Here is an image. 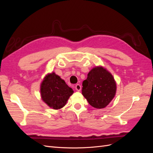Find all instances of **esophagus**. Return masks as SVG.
<instances>
[{
	"mask_svg": "<svg viewBox=\"0 0 153 153\" xmlns=\"http://www.w3.org/2000/svg\"><path fill=\"white\" fill-rule=\"evenodd\" d=\"M75 89L78 91H80L81 90V85L80 84H76L75 85Z\"/></svg>",
	"mask_w": 153,
	"mask_h": 153,
	"instance_id": "1",
	"label": "esophagus"
}]
</instances>
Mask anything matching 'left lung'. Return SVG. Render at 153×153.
I'll return each instance as SVG.
<instances>
[{
    "label": "left lung",
    "instance_id": "left-lung-1",
    "mask_svg": "<svg viewBox=\"0 0 153 153\" xmlns=\"http://www.w3.org/2000/svg\"><path fill=\"white\" fill-rule=\"evenodd\" d=\"M82 94L96 108H103L114 98L116 83L113 76L103 67H96L82 83Z\"/></svg>",
    "mask_w": 153,
    "mask_h": 153
}]
</instances>
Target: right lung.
Instances as JSON below:
<instances>
[{
	"instance_id": "1",
	"label": "right lung",
	"mask_w": 153,
	"mask_h": 153,
	"mask_svg": "<svg viewBox=\"0 0 153 153\" xmlns=\"http://www.w3.org/2000/svg\"><path fill=\"white\" fill-rule=\"evenodd\" d=\"M73 91L55 73L45 76L41 85V96L50 107L57 110L65 106Z\"/></svg>"
}]
</instances>
